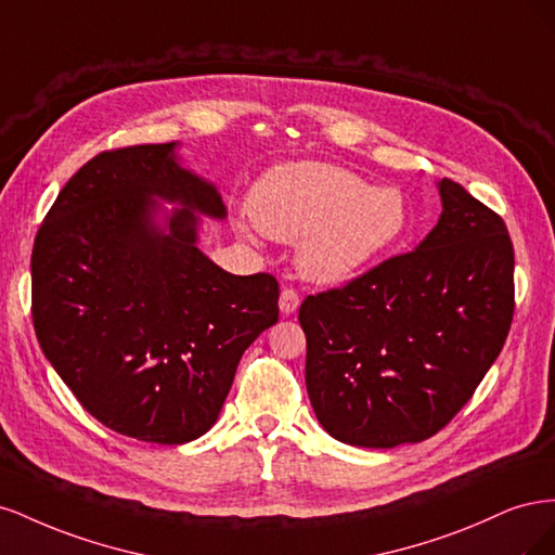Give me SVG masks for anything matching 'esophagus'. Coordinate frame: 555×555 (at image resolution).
Listing matches in <instances>:
<instances>
[{"label": "esophagus", "mask_w": 555, "mask_h": 555, "mask_svg": "<svg viewBox=\"0 0 555 555\" xmlns=\"http://www.w3.org/2000/svg\"><path fill=\"white\" fill-rule=\"evenodd\" d=\"M298 306H300V296L294 289H289V287L282 289V294H280V312L284 317H289V314H294L298 310Z\"/></svg>", "instance_id": "1"}]
</instances>
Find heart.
Listing matches in <instances>:
<instances>
[{"label": "heart", "mask_w": 555, "mask_h": 555, "mask_svg": "<svg viewBox=\"0 0 555 555\" xmlns=\"http://www.w3.org/2000/svg\"><path fill=\"white\" fill-rule=\"evenodd\" d=\"M249 215L268 238L298 245L300 273L343 284L384 257L410 224L408 198L326 162H292L268 171L249 194ZM251 238V224L236 222Z\"/></svg>", "instance_id": "1"}]
</instances>
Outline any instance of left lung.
Instances as JSON below:
<instances>
[{"label": "left lung", "instance_id": "left-lung-1", "mask_svg": "<svg viewBox=\"0 0 555 555\" xmlns=\"http://www.w3.org/2000/svg\"><path fill=\"white\" fill-rule=\"evenodd\" d=\"M438 192L440 220L416 249L298 310L312 410L345 444L393 449L442 430L507 340V227L459 182L442 178Z\"/></svg>", "mask_w": 555, "mask_h": 555}]
</instances>
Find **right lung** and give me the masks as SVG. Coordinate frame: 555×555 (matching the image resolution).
I'll return each mask as SVG.
<instances>
[{"label": "right lung", "instance_id": "obj_1", "mask_svg": "<svg viewBox=\"0 0 555 555\" xmlns=\"http://www.w3.org/2000/svg\"><path fill=\"white\" fill-rule=\"evenodd\" d=\"M180 143L90 159L31 249V317L46 359L106 428L184 444L222 412L243 351L278 322L273 275H233L198 249L220 190ZM164 203H173L169 211Z\"/></svg>", "mask_w": 555, "mask_h": 555}]
</instances>
